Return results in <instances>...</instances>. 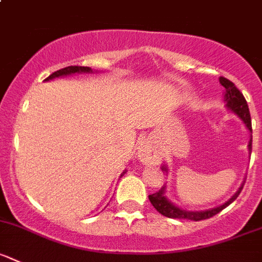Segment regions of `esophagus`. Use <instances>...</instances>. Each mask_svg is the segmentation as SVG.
Listing matches in <instances>:
<instances>
[{
    "instance_id": "1",
    "label": "esophagus",
    "mask_w": 262,
    "mask_h": 262,
    "mask_svg": "<svg viewBox=\"0 0 262 262\" xmlns=\"http://www.w3.org/2000/svg\"><path fill=\"white\" fill-rule=\"evenodd\" d=\"M137 157L143 165L155 164L159 161V154L157 149L152 146L149 142H143L137 149Z\"/></svg>"
}]
</instances>
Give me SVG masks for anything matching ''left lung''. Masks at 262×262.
<instances>
[{
  "instance_id": "obj_1",
  "label": "left lung",
  "mask_w": 262,
  "mask_h": 262,
  "mask_svg": "<svg viewBox=\"0 0 262 262\" xmlns=\"http://www.w3.org/2000/svg\"><path fill=\"white\" fill-rule=\"evenodd\" d=\"M219 82L223 87L225 88L224 92V103L225 107L228 111H230L232 114H234L238 119L243 123V125L246 126L248 132H250V141H248V155H251V149H252V125H251V116H250V110H248V105L246 102L245 97H243L242 93L239 92L237 87L233 84L230 80H228L227 78H219ZM162 171L166 172V175L169 174V167L166 165H162L161 166ZM246 180V178H245ZM245 180L241 184V187L238 188L237 192L230 197L228 201H225L224 204L219 205L216 207H212V209L207 210H187L179 207L178 205H175L171 200L166 195V184H164L161 187V189L159 192L154 193V194H149L148 199L151 201L152 206L157 210L161 215L164 216L170 217V219H188V220H194V222H199V220L209 219L212 217L214 215L219 214L222 210H224L225 207L229 206L233 201L238 197V194L242 190L243 184H245Z\"/></svg>"
}]
</instances>
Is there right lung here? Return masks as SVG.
Returning a JSON list of instances; mask_svg holds the SVG:
<instances>
[{"instance_id": "1", "label": "right lung", "mask_w": 262, "mask_h": 262, "mask_svg": "<svg viewBox=\"0 0 262 262\" xmlns=\"http://www.w3.org/2000/svg\"><path fill=\"white\" fill-rule=\"evenodd\" d=\"M97 70H93L92 68L90 67H68L63 68V69L57 70V72L52 73L47 79H45V82H50V80L56 79V78H62V77H68V75H73V74H83V73H95ZM126 172V169L121 172L120 177H123L124 174Z\"/></svg>"}]
</instances>
